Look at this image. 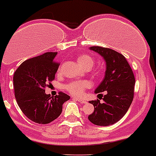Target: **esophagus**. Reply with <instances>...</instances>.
I'll use <instances>...</instances> for the list:
<instances>
[{"mask_svg":"<svg viewBox=\"0 0 156 156\" xmlns=\"http://www.w3.org/2000/svg\"><path fill=\"white\" fill-rule=\"evenodd\" d=\"M74 99H76V100H77L79 102H80V103H85L86 102V100L85 99H83V98H73Z\"/></svg>","mask_w":156,"mask_h":156,"instance_id":"obj_1","label":"esophagus"}]
</instances>
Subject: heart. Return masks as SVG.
Segmentation results:
<instances>
[{"mask_svg":"<svg viewBox=\"0 0 156 156\" xmlns=\"http://www.w3.org/2000/svg\"><path fill=\"white\" fill-rule=\"evenodd\" d=\"M77 63L83 69H91L94 65V61L91 56L87 54H82L79 56L76 59ZM91 87V83L88 81H73L66 85L65 88L67 89L69 93L73 95L80 96L83 94L84 89Z\"/></svg>","mask_w":156,"mask_h":156,"instance_id":"b5f03b06","label":"heart"}]
</instances>
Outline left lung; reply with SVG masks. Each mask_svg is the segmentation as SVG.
Instances as JSON below:
<instances>
[{"label":"left lung","mask_w":156,"mask_h":156,"mask_svg":"<svg viewBox=\"0 0 156 156\" xmlns=\"http://www.w3.org/2000/svg\"><path fill=\"white\" fill-rule=\"evenodd\" d=\"M106 62L104 78L94 90L95 94L105 91L102 100H91L94 112L89 121L96 126H107L116 123L126 114L133 99L135 77L127 60L115 50L101 46H91Z\"/></svg>","instance_id":"obj_1"}]
</instances>
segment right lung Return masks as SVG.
Instances as JSON below:
<instances>
[{
    "instance_id": "1",
    "label": "right lung",
    "mask_w": 156,
    "mask_h": 156,
    "mask_svg": "<svg viewBox=\"0 0 156 156\" xmlns=\"http://www.w3.org/2000/svg\"><path fill=\"white\" fill-rule=\"evenodd\" d=\"M58 53L47 52L23 62L13 76L15 97L22 112L32 122L48 124L61 115L64 102L70 96L63 92L50 97L45 92L58 71Z\"/></svg>"
}]
</instances>
